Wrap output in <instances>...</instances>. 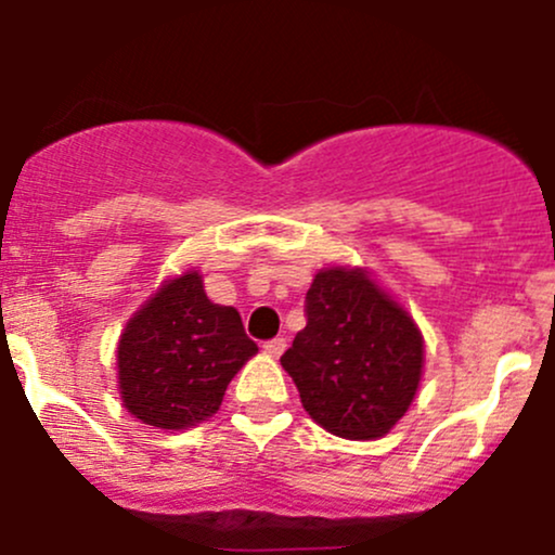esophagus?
Returning a JSON list of instances; mask_svg holds the SVG:
<instances>
[{
	"label": "esophagus",
	"mask_w": 555,
	"mask_h": 555,
	"mask_svg": "<svg viewBox=\"0 0 555 555\" xmlns=\"http://www.w3.org/2000/svg\"><path fill=\"white\" fill-rule=\"evenodd\" d=\"M261 350H264L267 356H270V358L283 356V350H285V339H270V341H264V347H261Z\"/></svg>",
	"instance_id": "1"
}]
</instances>
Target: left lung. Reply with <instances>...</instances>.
I'll return each mask as SVG.
<instances>
[{
  "mask_svg": "<svg viewBox=\"0 0 555 555\" xmlns=\"http://www.w3.org/2000/svg\"><path fill=\"white\" fill-rule=\"evenodd\" d=\"M280 363L323 430L374 441L414 403L425 339L411 312L369 270L334 264L312 280L307 325Z\"/></svg>",
  "mask_w": 555,
  "mask_h": 555,
  "instance_id": "left-lung-1",
  "label": "left lung"
}]
</instances>
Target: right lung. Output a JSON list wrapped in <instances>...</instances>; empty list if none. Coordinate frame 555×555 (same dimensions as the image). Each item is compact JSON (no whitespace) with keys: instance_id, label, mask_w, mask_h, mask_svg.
<instances>
[{"instance_id":"obj_1","label":"right lung","mask_w":555,"mask_h":555,"mask_svg":"<svg viewBox=\"0 0 555 555\" xmlns=\"http://www.w3.org/2000/svg\"><path fill=\"white\" fill-rule=\"evenodd\" d=\"M259 352L235 307L214 305L203 275L168 278L125 323L117 341L122 405L157 430L210 420L227 385Z\"/></svg>"}]
</instances>
